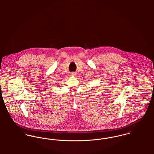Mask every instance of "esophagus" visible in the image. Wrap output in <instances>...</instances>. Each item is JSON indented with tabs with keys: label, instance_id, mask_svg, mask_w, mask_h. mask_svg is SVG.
<instances>
[{
	"label": "esophagus",
	"instance_id": "1",
	"mask_svg": "<svg viewBox=\"0 0 154 154\" xmlns=\"http://www.w3.org/2000/svg\"><path fill=\"white\" fill-rule=\"evenodd\" d=\"M72 75H75V73H72Z\"/></svg>",
	"mask_w": 154,
	"mask_h": 154
}]
</instances>
